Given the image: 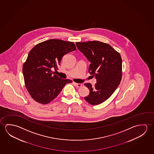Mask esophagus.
<instances>
[{
	"label": "esophagus",
	"mask_w": 154,
	"mask_h": 154,
	"mask_svg": "<svg viewBox=\"0 0 154 154\" xmlns=\"http://www.w3.org/2000/svg\"><path fill=\"white\" fill-rule=\"evenodd\" d=\"M73 83H74L78 87H82V83H75V82H73Z\"/></svg>",
	"instance_id": "34e87169"
}]
</instances>
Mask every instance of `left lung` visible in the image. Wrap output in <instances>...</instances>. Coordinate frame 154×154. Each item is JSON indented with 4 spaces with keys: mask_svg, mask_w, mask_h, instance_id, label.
Returning a JSON list of instances; mask_svg holds the SVG:
<instances>
[{
    "mask_svg": "<svg viewBox=\"0 0 154 154\" xmlns=\"http://www.w3.org/2000/svg\"><path fill=\"white\" fill-rule=\"evenodd\" d=\"M76 45L91 62L89 73L97 82L94 87L85 84L90 93L84 98L92 105L100 104L110 97L119 85L122 75L121 56L109 44L101 42H76Z\"/></svg>",
    "mask_w": 154,
    "mask_h": 154,
    "instance_id": "1",
    "label": "left lung"
}]
</instances>
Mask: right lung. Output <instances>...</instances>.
Segmentation results:
<instances>
[{"label":"right lung","mask_w":154,"mask_h":154,"mask_svg":"<svg viewBox=\"0 0 154 154\" xmlns=\"http://www.w3.org/2000/svg\"><path fill=\"white\" fill-rule=\"evenodd\" d=\"M75 50L73 42L52 39L37 44L30 50L22 72L27 91L35 101L49 103L66 84L72 82L61 79L51 69H57L65 54Z\"/></svg>","instance_id":"1"}]
</instances>
